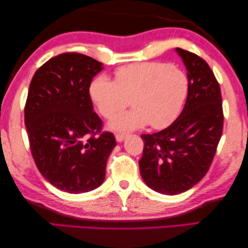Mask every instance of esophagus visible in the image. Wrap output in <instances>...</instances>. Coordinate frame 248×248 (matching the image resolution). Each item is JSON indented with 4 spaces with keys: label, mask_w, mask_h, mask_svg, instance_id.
Returning a JSON list of instances; mask_svg holds the SVG:
<instances>
[{
    "label": "esophagus",
    "mask_w": 248,
    "mask_h": 248,
    "mask_svg": "<svg viewBox=\"0 0 248 248\" xmlns=\"http://www.w3.org/2000/svg\"><path fill=\"white\" fill-rule=\"evenodd\" d=\"M127 135L126 134H123V133H117L116 135H115V139H116V140L117 141H123L124 140H125V137H126Z\"/></svg>",
    "instance_id": "34e87169"
}]
</instances>
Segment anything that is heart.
Here are the masks:
<instances>
[{"mask_svg":"<svg viewBox=\"0 0 248 248\" xmlns=\"http://www.w3.org/2000/svg\"><path fill=\"white\" fill-rule=\"evenodd\" d=\"M115 80L96 76L89 88L99 112L107 119L128 107L111 122L112 128L127 131L149 124L160 129L169 126L180 114L189 94L185 71L168 62H151L117 68Z\"/></svg>","mask_w":248,"mask_h":248,"instance_id":"obj_1","label":"heart"}]
</instances>
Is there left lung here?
I'll use <instances>...</instances> for the list:
<instances>
[{
  "label": "left lung",
  "instance_id": "8db88e82",
  "mask_svg": "<svg viewBox=\"0 0 248 248\" xmlns=\"http://www.w3.org/2000/svg\"><path fill=\"white\" fill-rule=\"evenodd\" d=\"M188 71L189 94L179 117L167 128L143 134L140 162L145 184L173 196L197 185L209 171L223 132L221 89L204 59L176 48Z\"/></svg>",
  "mask_w": 248,
  "mask_h": 248
}]
</instances>
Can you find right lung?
Instances as JSON below:
<instances>
[{
	"mask_svg": "<svg viewBox=\"0 0 248 248\" xmlns=\"http://www.w3.org/2000/svg\"><path fill=\"white\" fill-rule=\"evenodd\" d=\"M101 70L91 57L64 52L39 67L28 89L24 115L31 156L45 179L69 193L102 185L116 145L113 133L102 131L89 92Z\"/></svg>",
	"mask_w": 248,
	"mask_h": 248,
	"instance_id": "add662e5",
	"label": "right lung"
}]
</instances>
